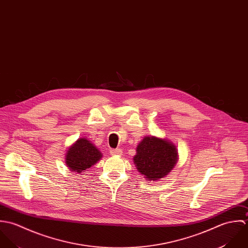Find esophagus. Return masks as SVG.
I'll return each mask as SVG.
<instances>
[{"mask_svg": "<svg viewBox=\"0 0 248 248\" xmlns=\"http://www.w3.org/2000/svg\"><path fill=\"white\" fill-rule=\"evenodd\" d=\"M110 153H111V155L117 156V155H121L123 153V151L121 149H110Z\"/></svg>", "mask_w": 248, "mask_h": 248, "instance_id": "34e87169", "label": "esophagus"}]
</instances>
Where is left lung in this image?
I'll list each match as a JSON object with an SVG mask.
<instances>
[{"instance_id": "obj_1", "label": "left lung", "mask_w": 248, "mask_h": 248, "mask_svg": "<svg viewBox=\"0 0 248 248\" xmlns=\"http://www.w3.org/2000/svg\"><path fill=\"white\" fill-rule=\"evenodd\" d=\"M177 161L173 145L156 137H145L137 147L134 163L138 170L149 180L165 177Z\"/></svg>"}]
</instances>
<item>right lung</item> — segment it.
I'll list each match as a JSON object with an SVG mask.
<instances>
[{"mask_svg": "<svg viewBox=\"0 0 248 248\" xmlns=\"http://www.w3.org/2000/svg\"><path fill=\"white\" fill-rule=\"evenodd\" d=\"M101 153L85 138L76 142L67 152L66 163L72 171L81 172L90 169L101 158Z\"/></svg>", "mask_w": 248, "mask_h": 248, "instance_id": "obj_1", "label": "right lung"}]
</instances>
